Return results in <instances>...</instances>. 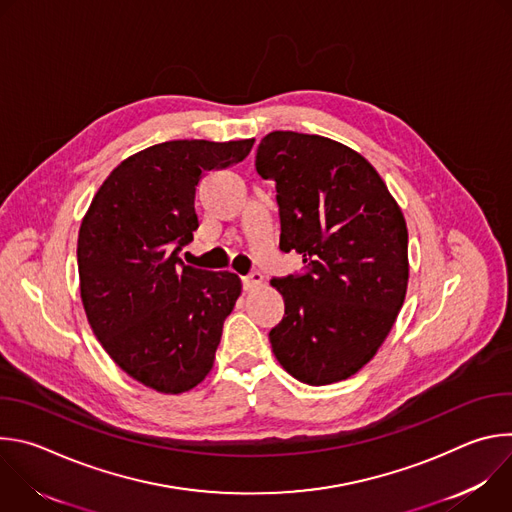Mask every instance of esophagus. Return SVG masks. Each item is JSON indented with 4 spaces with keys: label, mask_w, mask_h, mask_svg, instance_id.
<instances>
[{
    "label": "esophagus",
    "mask_w": 512,
    "mask_h": 512,
    "mask_svg": "<svg viewBox=\"0 0 512 512\" xmlns=\"http://www.w3.org/2000/svg\"><path fill=\"white\" fill-rule=\"evenodd\" d=\"M261 285H263V275L259 271H253L247 277H243V289L245 291H253V289H257Z\"/></svg>",
    "instance_id": "esophagus-1"
}]
</instances>
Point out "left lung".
I'll list each match as a JSON object with an SVG mask.
<instances>
[{
  "label": "left lung",
  "mask_w": 512,
  "mask_h": 512,
  "mask_svg": "<svg viewBox=\"0 0 512 512\" xmlns=\"http://www.w3.org/2000/svg\"><path fill=\"white\" fill-rule=\"evenodd\" d=\"M255 168L275 182L279 249L308 263L306 275L271 279L285 304L273 354L306 385L344 381L377 354L405 302V216L373 164L330 137L271 131Z\"/></svg>",
  "instance_id": "1"
}]
</instances>
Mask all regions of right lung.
Wrapping results in <instances>:
<instances>
[{
	"label": "right lung",
	"instance_id": "right-lung-1",
	"mask_svg": "<svg viewBox=\"0 0 512 512\" xmlns=\"http://www.w3.org/2000/svg\"><path fill=\"white\" fill-rule=\"evenodd\" d=\"M255 139H174L125 158L83 216L77 259L87 320L137 383L180 395L206 379L241 296L231 271L184 265L198 229L194 194L210 172L245 160Z\"/></svg>",
	"mask_w": 512,
	"mask_h": 512
}]
</instances>
